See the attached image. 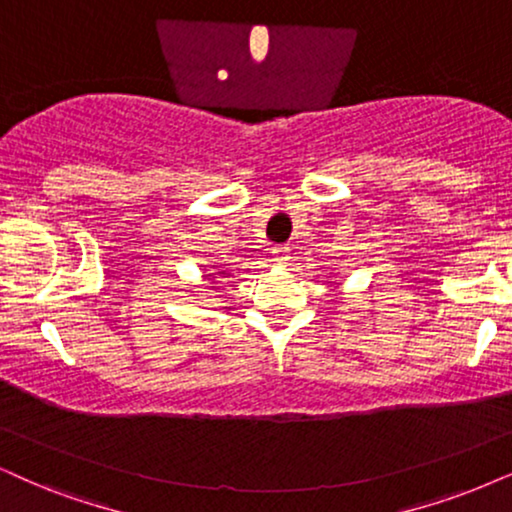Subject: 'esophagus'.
I'll use <instances>...</instances> for the list:
<instances>
[{"label":"esophagus","mask_w":512,"mask_h":512,"mask_svg":"<svg viewBox=\"0 0 512 512\" xmlns=\"http://www.w3.org/2000/svg\"><path fill=\"white\" fill-rule=\"evenodd\" d=\"M271 255H274L276 264H286L290 260V248L288 245H274V248H271Z\"/></svg>","instance_id":"1"}]
</instances>
